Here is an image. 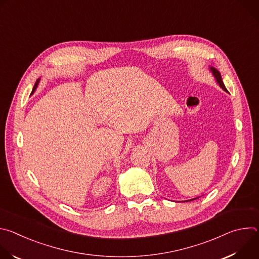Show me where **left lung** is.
<instances>
[{
	"instance_id": "1",
	"label": "left lung",
	"mask_w": 259,
	"mask_h": 259,
	"mask_svg": "<svg viewBox=\"0 0 259 259\" xmlns=\"http://www.w3.org/2000/svg\"><path fill=\"white\" fill-rule=\"evenodd\" d=\"M211 71L213 72V75H214V77H215V79H216L218 85H219L221 88H223L225 91H228L227 88H226V86H225V84H224V82H223V79H221L220 72H219L216 68H214V67H211Z\"/></svg>"
}]
</instances>
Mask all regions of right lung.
<instances>
[{
	"label": "right lung",
	"instance_id": "1",
	"mask_svg": "<svg viewBox=\"0 0 259 259\" xmlns=\"http://www.w3.org/2000/svg\"><path fill=\"white\" fill-rule=\"evenodd\" d=\"M38 83H39V80H36V82H35V84H34V86H33V88H32V92L35 90L36 86H38ZM32 92H31V93H32Z\"/></svg>",
	"mask_w": 259,
	"mask_h": 259
}]
</instances>
